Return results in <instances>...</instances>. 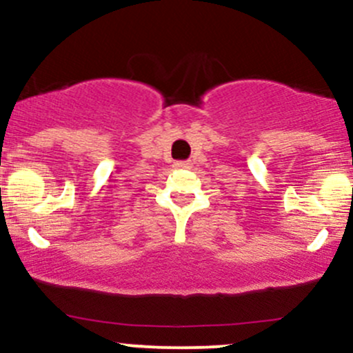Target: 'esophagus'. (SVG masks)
<instances>
[{"instance_id": "34e87169", "label": "esophagus", "mask_w": 353, "mask_h": 353, "mask_svg": "<svg viewBox=\"0 0 353 353\" xmlns=\"http://www.w3.org/2000/svg\"><path fill=\"white\" fill-rule=\"evenodd\" d=\"M174 165H176V168H179V169H182V168H189V161H177V163L176 164H174Z\"/></svg>"}]
</instances>
